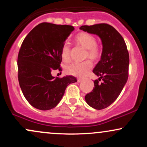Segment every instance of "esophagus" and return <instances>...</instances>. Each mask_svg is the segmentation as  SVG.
<instances>
[{
    "label": "esophagus",
    "mask_w": 147,
    "mask_h": 147,
    "mask_svg": "<svg viewBox=\"0 0 147 147\" xmlns=\"http://www.w3.org/2000/svg\"><path fill=\"white\" fill-rule=\"evenodd\" d=\"M82 80H83V79L80 78V77H78V78H77V82H81Z\"/></svg>",
    "instance_id": "1"
}]
</instances>
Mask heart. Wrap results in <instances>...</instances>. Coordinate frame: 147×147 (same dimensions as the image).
<instances>
[{"mask_svg": "<svg viewBox=\"0 0 147 147\" xmlns=\"http://www.w3.org/2000/svg\"><path fill=\"white\" fill-rule=\"evenodd\" d=\"M75 41L77 43L87 49V56L92 59H97L101 55L102 50L97 44V39L93 35L88 32H82L76 36ZM61 57L64 62L70 61V44L65 42L61 50ZM92 63L90 60L84 61L81 63H72L67 65L65 72L68 75L75 77H83L92 68Z\"/></svg>", "mask_w": 147, "mask_h": 147, "instance_id": "obj_1", "label": "heart"}]
</instances>
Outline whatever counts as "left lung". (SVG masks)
<instances>
[{"mask_svg":"<svg viewBox=\"0 0 147 147\" xmlns=\"http://www.w3.org/2000/svg\"><path fill=\"white\" fill-rule=\"evenodd\" d=\"M80 30L97 35L102 42L101 59L93 69V73L99 78L94 81L93 89L85 96L89 106L102 110L117 99L127 82L129 52L123 37L110 25H82Z\"/></svg>","mask_w":147,"mask_h":147,"instance_id":"obj_1","label":"left lung"}]
</instances>
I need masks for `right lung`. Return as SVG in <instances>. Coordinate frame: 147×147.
<instances>
[{
	"mask_svg": "<svg viewBox=\"0 0 147 147\" xmlns=\"http://www.w3.org/2000/svg\"><path fill=\"white\" fill-rule=\"evenodd\" d=\"M75 30L68 25L42 23L27 35L18 55V78L23 95L33 107L42 111L53 109L59 103L65 88L75 83L74 76L52 77L61 71V50Z\"/></svg>",
	"mask_w": 147,
	"mask_h": 147,
	"instance_id": "1",
	"label": "right lung"
}]
</instances>
